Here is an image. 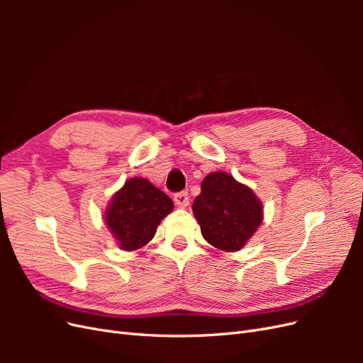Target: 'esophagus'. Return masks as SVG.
<instances>
[{"instance_id":"1","label":"esophagus","mask_w":363,"mask_h":363,"mask_svg":"<svg viewBox=\"0 0 363 363\" xmlns=\"http://www.w3.org/2000/svg\"><path fill=\"white\" fill-rule=\"evenodd\" d=\"M174 203H175V206H179V207H186V206H188L189 204V195H188V192L182 191V192L174 194Z\"/></svg>"}]
</instances>
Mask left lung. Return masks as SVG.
Wrapping results in <instances>:
<instances>
[{
	"mask_svg": "<svg viewBox=\"0 0 363 363\" xmlns=\"http://www.w3.org/2000/svg\"><path fill=\"white\" fill-rule=\"evenodd\" d=\"M192 211L200 223L203 238L223 251L242 248L263 218L257 196L225 172L207 175Z\"/></svg>",
	"mask_w": 363,
	"mask_h": 363,
	"instance_id": "8db88e82",
	"label": "left lung"
}]
</instances>
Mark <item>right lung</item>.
Segmentation results:
<instances>
[{"label":"right lung","instance_id":"1","mask_svg":"<svg viewBox=\"0 0 363 363\" xmlns=\"http://www.w3.org/2000/svg\"><path fill=\"white\" fill-rule=\"evenodd\" d=\"M172 207L167 194L148 180L135 177L116 192L104 218L121 248L133 251L150 242Z\"/></svg>","mask_w":363,"mask_h":363}]
</instances>
